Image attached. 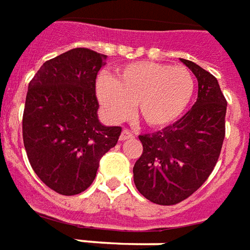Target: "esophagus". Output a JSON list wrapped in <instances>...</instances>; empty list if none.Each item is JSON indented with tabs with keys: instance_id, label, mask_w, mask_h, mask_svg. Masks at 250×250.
<instances>
[{
	"instance_id": "obj_1",
	"label": "esophagus",
	"mask_w": 250,
	"mask_h": 250,
	"mask_svg": "<svg viewBox=\"0 0 250 250\" xmlns=\"http://www.w3.org/2000/svg\"><path fill=\"white\" fill-rule=\"evenodd\" d=\"M132 137H133V133H132L129 129H124L121 132V136H120V140H121V141H125V140L132 139Z\"/></svg>"
}]
</instances>
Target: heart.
I'll use <instances>...</instances> for the list:
<instances>
[{
	"label": "heart",
	"instance_id": "b5f03b06",
	"mask_svg": "<svg viewBox=\"0 0 250 250\" xmlns=\"http://www.w3.org/2000/svg\"><path fill=\"white\" fill-rule=\"evenodd\" d=\"M194 93V78L183 65L136 62L121 68L117 78L101 75L97 97L111 121H122L133 111L148 126L176 121Z\"/></svg>",
	"mask_w": 250,
	"mask_h": 250
}]
</instances>
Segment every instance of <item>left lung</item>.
<instances>
[{"label":"left lung","instance_id":"8db88e82","mask_svg":"<svg viewBox=\"0 0 250 250\" xmlns=\"http://www.w3.org/2000/svg\"><path fill=\"white\" fill-rule=\"evenodd\" d=\"M198 79V98L179 121L139 136L143 155L133 167L140 194L156 205L185 201L215 167L225 139L226 100L217 78L190 60L180 59Z\"/></svg>","mask_w":250,"mask_h":250}]
</instances>
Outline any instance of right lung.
<instances>
[{
    "label": "right lung",
    "mask_w": 250,
    "mask_h": 250,
    "mask_svg": "<svg viewBox=\"0 0 250 250\" xmlns=\"http://www.w3.org/2000/svg\"><path fill=\"white\" fill-rule=\"evenodd\" d=\"M106 55L74 48L47 60L28 86L22 139L33 171L62 195L90 187L120 126L98 118L95 79Z\"/></svg>",
    "instance_id": "add662e5"
}]
</instances>
